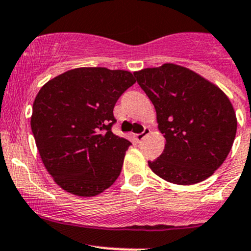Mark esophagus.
Wrapping results in <instances>:
<instances>
[{
  "label": "esophagus",
  "mask_w": 251,
  "mask_h": 251,
  "mask_svg": "<svg viewBox=\"0 0 251 251\" xmlns=\"http://www.w3.org/2000/svg\"><path fill=\"white\" fill-rule=\"evenodd\" d=\"M151 132V130L149 127H145L144 128V131L142 132V133H139V134H136V139H137V142H140V140H143L145 138V137L148 136L149 133H150Z\"/></svg>",
  "instance_id": "1"
}]
</instances>
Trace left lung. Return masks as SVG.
Instances as JSON below:
<instances>
[{"mask_svg":"<svg viewBox=\"0 0 251 251\" xmlns=\"http://www.w3.org/2000/svg\"><path fill=\"white\" fill-rule=\"evenodd\" d=\"M155 106L163 152L149 161L163 180L194 184L213 174L232 148L237 131L233 107L225 93L199 74L166 63L133 73Z\"/></svg>","mask_w":251,"mask_h":251,"instance_id":"1","label":"left lung"}]
</instances>
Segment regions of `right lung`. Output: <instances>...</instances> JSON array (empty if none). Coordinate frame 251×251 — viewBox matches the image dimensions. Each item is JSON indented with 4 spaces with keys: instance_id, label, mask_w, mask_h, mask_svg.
I'll return each instance as SVG.
<instances>
[{
    "instance_id": "right-lung-1",
    "label": "right lung",
    "mask_w": 251,
    "mask_h": 251,
    "mask_svg": "<svg viewBox=\"0 0 251 251\" xmlns=\"http://www.w3.org/2000/svg\"><path fill=\"white\" fill-rule=\"evenodd\" d=\"M134 83L130 71L77 68L41 87L31 127L41 161L60 188L95 197L115 182L131 143L112 132L113 108Z\"/></svg>"
}]
</instances>
